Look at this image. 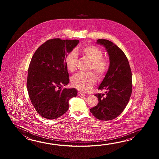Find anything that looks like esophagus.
<instances>
[{
    "mask_svg": "<svg viewBox=\"0 0 159 159\" xmlns=\"http://www.w3.org/2000/svg\"><path fill=\"white\" fill-rule=\"evenodd\" d=\"M78 94L80 97H84L85 96V95L84 94H83L82 93H81L80 91H78Z\"/></svg>",
    "mask_w": 159,
    "mask_h": 159,
    "instance_id": "obj_1",
    "label": "esophagus"
}]
</instances>
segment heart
<instances>
[{
	"label": "heart",
	"mask_w": 159,
	"mask_h": 159,
	"mask_svg": "<svg viewBox=\"0 0 159 159\" xmlns=\"http://www.w3.org/2000/svg\"><path fill=\"white\" fill-rule=\"evenodd\" d=\"M81 54L91 62L90 69H93L99 78L105 76L108 70L107 61L103 58V53L100 48L94 45H85L80 50ZM77 53L75 51L70 52L65 58V65L68 70L74 72L78 63ZM96 82V77L92 72L89 73H78L71 78L73 87L83 92L90 91Z\"/></svg>",
	"instance_id": "b5f03b06"
}]
</instances>
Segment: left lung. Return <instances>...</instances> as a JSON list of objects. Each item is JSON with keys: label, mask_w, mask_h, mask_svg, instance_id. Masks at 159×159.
Instances as JSON below:
<instances>
[{"label": "left lung", "mask_w": 159, "mask_h": 159, "mask_svg": "<svg viewBox=\"0 0 159 159\" xmlns=\"http://www.w3.org/2000/svg\"><path fill=\"white\" fill-rule=\"evenodd\" d=\"M97 43L106 48L110 65L98 88L105 90L106 94H95L99 102L90 112L98 119L110 120L118 116L129 103L132 93V73L128 59L121 49L108 40L98 39Z\"/></svg>", "instance_id": "obj_1"}]
</instances>
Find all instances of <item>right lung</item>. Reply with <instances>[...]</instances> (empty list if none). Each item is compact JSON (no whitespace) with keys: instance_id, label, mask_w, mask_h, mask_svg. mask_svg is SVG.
Segmentation results:
<instances>
[{"instance_id":"add662e5","label":"right lung","mask_w":159,"mask_h":159,"mask_svg":"<svg viewBox=\"0 0 159 159\" xmlns=\"http://www.w3.org/2000/svg\"><path fill=\"white\" fill-rule=\"evenodd\" d=\"M78 43V40H48L32 57L27 90L36 111L43 118L54 119L64 115L69 108V100L77 95L75 88H61L69 82L65 58Z\"/></svg>"}]
</instances>
